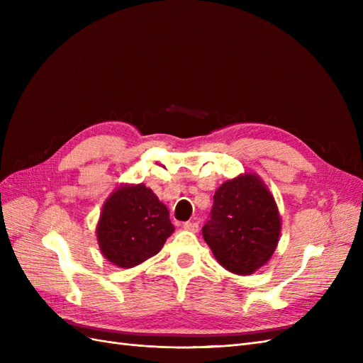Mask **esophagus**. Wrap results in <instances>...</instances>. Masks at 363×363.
<instances>
[{"label": "esophagus", "instance_id": "34e87169", "mask_svg": "<svg viewBox=\"0 0 363 363\" xmlns=\"http://www.w3.org/2000/svg\"><path fill=\"white\" fill-rule=\"evenodd\" d=\"M184 230H191V232H199V223L195 221H186L183 223Z\"/></svg>", "mask_w": 363, "mask_h": 363}]
</instances>
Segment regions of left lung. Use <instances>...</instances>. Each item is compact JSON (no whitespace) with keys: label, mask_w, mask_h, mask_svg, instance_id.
Returning a JSON list of instances; mask_svg holds the SVG:
<instances>
[{"label":"left lung","mask_w":363,"mask_h":363,"mask_svg":"<svg viewBox=\"0 0 363 363\" xmlns=\"http://www.w3.org/2000/svg\"><path fill=\"white\" fill-rule=\"evenodd\" d=\"M279 236L276 201L257 175H239L216 189L203 238L225 269L240 276L255 272L269 260Z\"/></svg>","instance_id":"1"}]
</instances>
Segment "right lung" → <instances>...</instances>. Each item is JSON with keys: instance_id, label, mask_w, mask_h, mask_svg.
I'll list each match as a JSON object with an SVG mask.
<instances>
[{"instance_id": "obj_1", "label": "right lung", "mask_w": 363, "mask_h": 363, "mask_svg": "<svg viewBox=\"0 0 363 363\" xmlns=\"http://www.w3.org/2000/svg\"><path fill=\"white\" fill-rule=\"evenodd\" d=\"M172 232L167 206L144 184L118 188L104 203L96 225L101 252L119 268L157 255Z\"/></svg>"}]
</instances>
